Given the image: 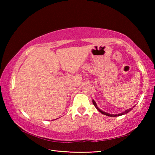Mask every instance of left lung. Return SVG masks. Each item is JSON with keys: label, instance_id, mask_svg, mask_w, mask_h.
<instances>
[{"label": "left lung", "instance_id": "8db88e82", "mask_svg": "<svg viewBox=\"0 0 155 155\" xmlns=\"http://www.w3.org/2000/svg\"><path fill=\"white\" fill-rule=\"evenodd\" d=\"M92 102H93V104H94V105L95 106V107L98 110V111L101 113L102 114H104V115H107V116H110V117H117V116H120V115H124V114H127V113H128L129 111H130L131 110H132L133 109V107H135V106L133 107V108H130V109H127V110H126V111H123L122 113H120V114H108V113H106V112H104V111H102V110H101L98 107H97V104H96V102L94 101H92Z\"/></svg>", "mask_w": 155, "mask_h": 155}]
</instances>
